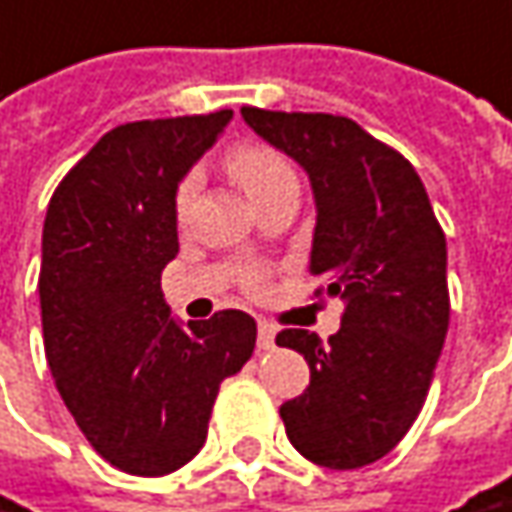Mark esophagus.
<instances>
[{
    "instance_id": "esophagus-1",
    "label": "esophagus",
    "mask_w": 512,
    "mask_h": 512,
    "mask_svg": "<svg viewBox=\"0 0 512 512\" xmlns=\"http://www.w3.org/2000/svg\"><path fill=\"white\" fill-rule=\"evenodd\" d=\"M274 335H277V327L266 318H260L257 321V346L260 349H274Z\"/></svg>"
}]
</instances>
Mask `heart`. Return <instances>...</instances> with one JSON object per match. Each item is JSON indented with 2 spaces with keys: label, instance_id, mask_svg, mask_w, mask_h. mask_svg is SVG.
Listing matches in <instances>:
<instances>
[{
  "label": "heart",
  "instance_id": "1",
  "mask_svg": "<svg viewBox=\"0 0 512 512\" xmlns=\"http://www.w3.org/2000/svg\"><path fill=\"white\" fill-rule=\"evenodd\" d=\"M224 166L230 171V177L246 191V196L255 202L257 207H263L271 202L274 196L296 185V174H293L291 163L266 144H241L227 152ZM196 194V174L182 177L174 194V216L177 224H185L191 216V205H194ZM244 285L249 291H260L263 288V274L257 268H246Z\"/></svg>",
  "mask_w": 512,
  "mask_h": 512
}]
</instances>
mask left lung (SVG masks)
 I'll return each mask as SVG.
<instances>
[{"label": "left lung", "mask_w": 512, "mask_h": 512, "mask_svg": "<svg viewBox=\"0 0 512 512\" xmlns=\"http://www.w3.org/2000/svg\"><path fill=\"white\" fill-rule=\"evenodd\" d=\"M268 144L305 166L316 194L313 296H341V330H282L310 385L280 407L288 441L316 466L360 468L402 441L424 407L449 327L446 235L424 182L393 146L332 113L241 107Z\"/></svg>", "instance_id": "1"}]
</instances>
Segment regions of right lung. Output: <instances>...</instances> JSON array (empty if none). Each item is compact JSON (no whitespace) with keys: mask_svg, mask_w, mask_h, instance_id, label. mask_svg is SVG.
I'll list each match as a JSON object with an SVG mask.
<instances>
[{"mask_svg":"<svg viewBox=\"0 0 512 512\" xmlns=\"http://www.w3.org/2000/svg\"><path fill=\"white\" fill-rule=\"evenodd\" d=\"M230 119L219 110L119 124L60 180L46 210V360L88 443L135 477L194 460L221 382L255 352L249 313L219 310L182 330L160 288L180 252L177 185Z\"/></svg>","mask_w":512,"mask_h":512,"instance_id":"right-lung-1","label":"right lung"}]
</instances>
